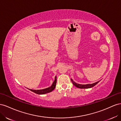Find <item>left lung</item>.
Returning a JSON list of instances; mask_svg holds the SVG:
<instances>
[{
    "label": "left lung",
    "instance_id": "8db88e82",
    "mask_svg": "<svg viewBox=\"0 0 121 121\" xmlns=\"http://www.w3.org/2000/svg\"><path fill=\"white\" fill-rule=\"evenodd\" d=\"M71 81L72 82V84H73V85H74V86H75L76 87L78 88H81V89H86V88H92L93 87H94V86H95L96 84H97L98 82L100 81L97 82H95V83H93L92 84H87V85H81V84H77L76 82H75L73 80H72L71 78Z\"/></svg>",
    "mask_w": 121,
    "mask_h": 121
}]
</instances>
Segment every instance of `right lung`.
<instances>
[{
    "instance_id": "right-lung-1",
    "label": "right lung",
    "mask_w": 121,
    "mask_h": 121,
    "mask_svg": "<svg viewBox=\"0 0 121 121\" xmlns=\"http://www.w3.org/2000/svg\"><path fill=\"white\" fill-rule=\"evenodd\" d=\"M56 82H57V78L56 77H55V81L53 82V83L50 87H49L46 89H44L42 90H32V89H29L30 91H31L32 92L36 93V94H46V93H49L54 90V89L56 87Z\"/></svg>"
}]
</instances>
